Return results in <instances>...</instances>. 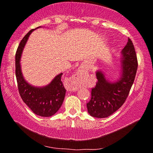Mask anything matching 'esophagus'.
<instances>
[{
  "instance_id": "1",
  "label": "esophagus",
  "mask_w": 153,
  "mask_h": 153,
  "mask_svg": "<svg viewBox=\"0 0 153 153\" xmlns=\"http://www.w3.org/2000/svg\"><path fill=\"white\" fill-rule=\"evenodd\" d=\"M77 89H78V88L76 86H71L68 88V91H77Z\"/></svg>"
}]
</instances>
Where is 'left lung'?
I'll list each match as a JSON object with an SVG mask.
<instances>
[{
	"instance_id": "8db88e82",
	"label": "left lung",
	"mask_w": 153,
	"mask_h": 153,
	"mask_svg": "<svg viewBox=\"0 0 153 153\" xmlns=\"http://www.w3.org/2000/svg\"><path fill=\"white\" fill-rule=\"evenodd\" d=\"M120 70L118 79L110 81L103 71H96L97 82L92 88L91 99L87 109L91 116L103 118L111 116L124 104L134 81L138 63L132 42L128 39L121 51Z\"/></svg>"
}]
</instances>
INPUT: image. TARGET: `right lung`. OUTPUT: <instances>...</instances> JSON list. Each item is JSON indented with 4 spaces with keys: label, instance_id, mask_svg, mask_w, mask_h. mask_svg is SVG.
Instances as JSON below:
<instances>
[{
    "label": "right lung",
    "instance_id": "right-lung-1",
    "mask_svg": "<svg viewBox=\"0 0 153 153\" xmlns=\"http://www.w3.org/2000/svg\"><path fill=\"white\" fill-rule=\"evenodd\" d=\"M38 28L40 27L30 30L21 41L15 56V73L19 92L24 103L36 115L50 117L59 110L65 96L66 90L61 81L62 73L56 76L45 86H34L24 79L20 63L23 50L29 36L33 30Z\"/></svg>",
    "mask_w": 153,
    "mask_h": 153
}]
</instances>
